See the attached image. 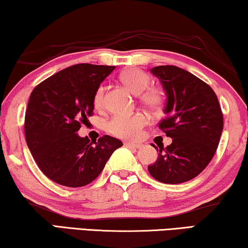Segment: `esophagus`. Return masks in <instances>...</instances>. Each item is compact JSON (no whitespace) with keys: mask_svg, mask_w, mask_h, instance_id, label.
I'll return each instance as SVG.
<instances>
[{"mask_svg":"<svg viewBox=\"0 0 248 248\" xmlns=\"http://www.w3.org/2000/svg\"><path fill=\"white\" fill-rule=\"evenodd\" d=\"M124 145L132 149H140L142 146L141 143H134V142H125Z\"/></svg>","mask_w":248,"mask_h":248,"instance_id":"1","label":"esophagus"}]
</instances>
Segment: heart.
Masks as SVG:
<instances>
[{"label":"heart","mask_w":248,"mask_h":248,"mask_svg":"<svg viewBox=\"0 0 248 248\" xmlns=\"http://www.w3.org/2000/svg\"><path fill=\"white\" fill-rule=\"evenodd\" d=\"M121 80L130 88L134 94H141L140 98L144 105L157 107L163 102L162 92L159 88H148L151 77L144 70L139 68H130L121 75ZM94 106L97 109H103L105 106V86H98L94 95ZM148 124V117L142 113L132 115L117 114L107 122L106 128L110 134L121 139H135L141 133L142 128Z\"/></svg>","instance_id":"b5f03b06"}]
</instances>
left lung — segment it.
<instances>
[{
	"label": "left lung",
	"mask_w": 248,
	"mask_h": 248,
	"mask_svg": "<svg viewBox=\"0 0 248 248\" xmlns=\"http://www.w3.org/2000/svg\"><path fill=\"white\" fill-rule=\"evenodd\" d=\"M151 73L159 78L167 94L159 128L172 139L159 146L157 160L148 167L163 184L189 181L202 173L213 159L224 126L221 108L213 88L182 68L157 66Z\"/></svg>",
	"instance_id": "left-lung-1"
}]
</instances>
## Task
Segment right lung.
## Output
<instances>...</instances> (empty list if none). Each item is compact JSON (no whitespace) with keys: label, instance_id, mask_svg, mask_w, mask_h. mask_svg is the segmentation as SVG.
<instances>
[{"label":"right lung","instance_id":"right-lung-1","mask_svg":"<svg viewBox=\"0 0 248 248\" xmlns=\"http://www.w3.org/2000/svg\"><path fill=\"white\" fill-rule=\"evenodd\" d=\"M115 66L78 63L35 86L24 118V134L35 163L46 177L64 186L91 184L103 171L120 140L104 135L97 142L77 134L93 116L94 95Z\"/></svg>","mask_w":248,"mask_h":248}]
</instances>
